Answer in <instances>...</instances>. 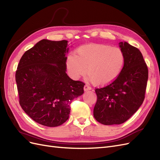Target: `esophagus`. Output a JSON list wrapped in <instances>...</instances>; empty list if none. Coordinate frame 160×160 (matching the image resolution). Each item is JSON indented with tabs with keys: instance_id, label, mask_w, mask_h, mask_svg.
<instances>
[{
	"instance_id": "34e87169",
	"label": "esophagus",
	"mask_w": 160,
	"mask_h": 160,
	"mask_svg": "<svg viewBox=\"0 0 160 160\" xmlns=\"http://www.w3.org/2000/svg\"><path fill=\"white\" fill-rule=\"evenodd\" d=\"M91 88L89 85H85L84 86V91H89V90H91Z\"/></svg>"
}]
</instances>
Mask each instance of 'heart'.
Masks as SVG:
<instances>
[{"mask_svg": "<svg viewBox=\"0 0 160 160\" xmlns=\"http://www.w3.org/2000/svg\"><path fill=\"white\" fill-rule=\"evenodd\" d=\"M77 55L69 53L66 67L71 78L78 79L87 71L95 85H108L118 78L125 62L124 52L105 44H90L79 47Z\"/></svg>", "mask_w": 160, "mask_h": 160, "instance_id": "heart-1", "label": "heart"}]
</instances>
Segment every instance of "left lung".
I'll list each match as a JSON object with an SVG mask.
<instances>
[{
	"instance_id": "1",
	"label": "left lung",
	"mask_w": 160,
	"mask_h": 160,
	"mask_svg": "<svg viewBox=\"0 0 160 160\" xmlns=\"http://www.w3.org/2000/svg\"><path fill=\"white\" fill-rule=\"evenodd\" d=\"M125 55L122 72L113 83L96 89L98 96L93 116L101 124L109 125L126 122L143 102L148 69L140 51L127 42L119 43Z\"/></svg>"
}]
</instances>
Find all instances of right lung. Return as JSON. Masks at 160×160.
Here are the masks:
<instances>
[{
    "instance_id": "right-lung-1",
    "label": "right lung",
    "mask_w": 160,
    "mask_h": 160,
    "mask_svg": "<svg viewBox=\"0 0 160 160\" xmlns=\"http://www.w3.org/2000/svg\"><path fill=\"white\" fill-rule=\"evenodd\" d=\"M68 41L42 39L27 51L16 71L19 103L37 123L57 127L69 119L72 100L85 84L66 73Z\"/></svg>"
}]
</instances>
